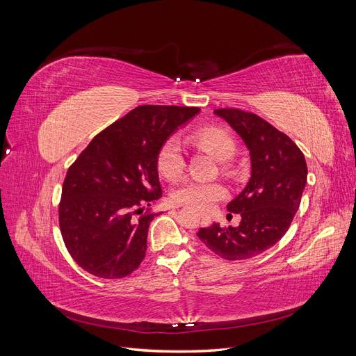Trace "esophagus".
<instances>
[{
    "label": "esophagus",
    "mask_w": 356,
    "mask_h": 356,
    "mask_svg": "<svg viewBox=\"0 0 356 356\" xmlns=\"http://www.w3.org/2000/svg\"><path fill=\"white\" fill-rule=\"evenodd\" d=\"M200 218H202V221H204V220H208V215H204V213H200Z\"/></svg>",
    "instance_id": "esophagus-1"
}]
</instances>
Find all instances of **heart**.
Wrapping results in <instances>:
<instances>
[{
	"label": "heart",
	"instance_id": "heart-1",
	"mask_svg": "<svg viewBox=\"0 0 356 356\" xmlns=\"http://www.w3.org/2000/svg\"><path fill=\"white\" fill-rule=\"evenodd\" d=\"M188 139L195 147L209 153L217 160L224 161L221 166L224 174L236 175V168L233 163L225 161L234 156L236 148H238L234 136L227 129L220 126H203L190 134ZM184 166V157H182L179 147L174 141H166L159 147L156 154V168L161 177L166 179H175L182 174ZM224 196L225 188L220 182L195 179L181 182L172 191V200L175 203L187 204V207L199 211H207L212 208L213 203L221 200Z\"/></svg>",
	"mask_w": 356,
	"mask_h": 356
}]
</instances>
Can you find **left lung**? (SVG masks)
Segmentation results:
<instances>
[{
	"instance_id": "obj_1",
	"label": "left lung",
	"mask_w": 356,
	"mask_h": 356,
	"mask_svg": "<svg viewBox=\"0 0 356 356\" xmlns=\"http://www.w3.org/2000/svg\"><path fill=\"white\" fill-rule=\"evenodd\" d=\"M215 114L250 148L252 174L245 190L227 204L229 217L241 215L238 227L212 224L197 236L224 260L241 261L260 255L286 233L307 182V165L293 139L260 115L239 108H220Z\"/></svg>"
}]
</instances>
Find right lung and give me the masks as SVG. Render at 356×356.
I'll return each instance as SVG.
<instances>
[{"label": "right lung", "mask_w": 356, "mask_h": 356, "mask_svg": "<svg viewBox=\"0 0 356 356\" xmlns=\"http://www.w3.org/2000/svg\"><path fill=\"white\" fill-rule=\"evenodd\" d=\"M197 113V106H136L96 135L68 168L59 227L83 270L120 279L143 263L157 215L148 207L161 196L157 149Z\"/></svg>", "instance_id": "add662e5"}]
</instances>
